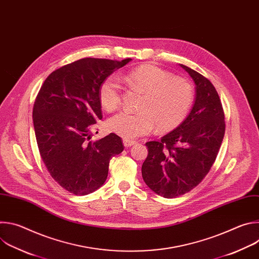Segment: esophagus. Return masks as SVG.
I'll use <instances>...</instances> for the list:
<instances>
[{"label": "esophagus", "mask_w": 259, "mask_h": 259, "mask_svg": "<svg viewBox=\"0 0 259 259\" xmlns=\"http://www.w3.org/2000/svg\"><path fill=\"white\" fill-rule=\"evenodd\" d=\"M123 143H124V146L129 147V146L134 145V144L136 143V141H135V140H132V139H126V138H124V139H123Z\"/></svg>", "instance_id": "esophagus-1"}]
</instances>
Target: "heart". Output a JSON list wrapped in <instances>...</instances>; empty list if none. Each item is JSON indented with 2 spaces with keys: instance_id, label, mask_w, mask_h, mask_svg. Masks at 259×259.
Returning a JSON list of instances; mask_svg holds the SVG:
<instances>
[{
  "instance_id": "1",
  "label": "heart",
  "mask_w": 259,
  "mask_h": 259,
  "mask_svg": "<svg viewBox=\"0 0 259 259\" xmlns=\"http://www.w3.org/2000/svg\"><path fill=\"white\" fill-rule=\"evenodd\" d=\"M124 82L142 94L137 109L123 110L107 121V129L123 138L133 139L158 131H169L177 127L194 102L193 86L182 78L152 64H143L122 76ZM99 101L108 112L121 102V87L114 76L106 78L99 88Z\"/></svg>"
}]
</instances>
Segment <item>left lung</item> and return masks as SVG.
I'll list each match as a JSON object with an SVG mask.
<instances>
[{
    "label": "left lung",
    "mask_w": 259,
    "mask_h": 259,
    "mask_svg": "<svg viewBox=\"0 0 259 259\" xmlns=\"http://www.w3.org/2000/svg\"><path fill=\"white\" fill-rule=\"evenodd\" d=\"M196 84L191 113L159 141H149L141 173L146 186L164 198L189 193L212 167L226 130L225 114L217 91L196 70L179 64Z\"/></svg>",
    "instance_id": "obj_1"
}]
</instances>
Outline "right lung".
Wrapping results in <instances>:
<instances>
[{"label": "right lung", "instance_id": "add662e5", "mask_svg": "<svg viewBox=\"0 0 259 259\" xmlns=\"http://www.w3.org/2000/svg\"><path fill=\"white\" fill-rule=\"evenodd\" d=\"M132 59L83 58L51 72L32 108L36 143L53 179L67 192L85 196L105 182L108 164L124 150L115 133L91 141L102 119L101 83Z\"/></svg>", "mask_w": 259, "mask_h": 259}]
</instances>
